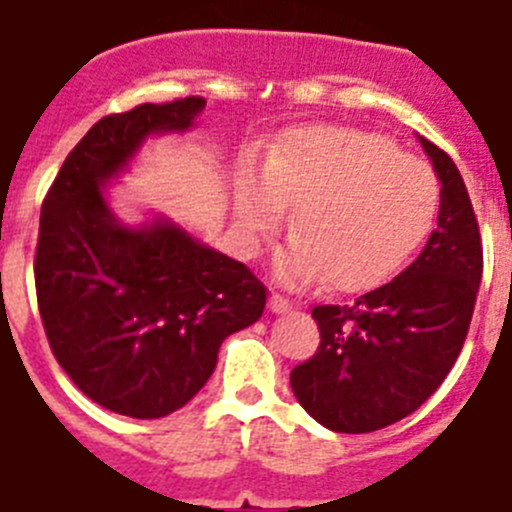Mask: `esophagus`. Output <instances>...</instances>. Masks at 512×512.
I'll return each instance as SVG.
<instances>
[{
    "instance_id": "obj_1",
    "label": "esophagus",
    "mask_w": 512,
    "mask_h": 512,
    "mask_svg": "<svg viewBox=\"0 0 512 512\" xmlns=\"http://www.w3.org/2000/svg\"><path fill=\"white\" fill-rule=\"evenodd\" d=\"M290 308H293V301H290V298H285V295L280 293L269 295V311H272V314H287Z\"/></svg>"
}]
</instances>
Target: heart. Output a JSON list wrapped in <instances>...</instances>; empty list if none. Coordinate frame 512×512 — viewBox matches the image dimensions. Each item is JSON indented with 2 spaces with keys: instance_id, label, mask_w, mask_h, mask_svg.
Wrapping results in <instances>:
<instances>
[{
  "instance_id": "b5f03b06",
  "label": "heart",
  "mask_w": 512,
  "mask_h": 512,
  "mask_svg": "<svg viewBox=\"0 0 512 512\" xmlns=\"http://www.w3.org/2000/svg\"><path fill=\"white\" fill-rule=\"evenodd\" d=\"M293 206L295 240L280 274L295 285L327 277L337 293H363L398 274L426 243L439 183L424 162L379 133L303 125L246 177L235 211L251 246L280 230Z\"/></svg>"
}]
</instances>
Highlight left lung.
<instances>
[{
  "mask_svg": "<svg viewBox=\"0 0 512 512\" xmlns=\"http://www.w3.org/2000/svg\"><path fill=\"white\" fill-rule=\"evenodd\" d=\"M421 146L442 183L437 230L392 282L350 306H316L322 342L290 371L298 403L332 432H377L421 408L466 342L484 266L479 222L453 159Z\"/></svg>",
  "mask_w": 512,
  "mask_h": 512,
  "instance_id": "8db88e82",
  "label": "left lung"
}]
</instances>
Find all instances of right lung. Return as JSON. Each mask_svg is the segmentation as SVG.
<instances>
[{
    "instance_id": "right-lung-1",
    "label": "right lung",
    "mask_w": 512,
    "mask_h": 512,
    "mask_svg": "<svg viewBox=\"0 0 512 512\" xmlns=\"http://www.w3.org/2000/svg\"><path fill=\"white\" fill-rule=\"evenodd\" d=\"M204 107L185 96L101 117L41 204L33 274L46 340L78 390L120 416L183 408L222 340L264 314L266 287L246 264L167 219L122 225L104 198L149 135L185 133Z\"/></svg>"
}]
</instances>
